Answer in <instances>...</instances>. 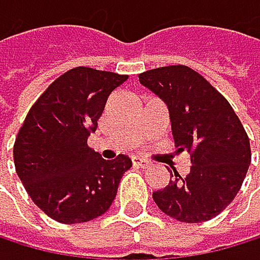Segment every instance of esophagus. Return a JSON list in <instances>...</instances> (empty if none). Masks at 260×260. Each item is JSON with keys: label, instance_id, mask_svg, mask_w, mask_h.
<instances>
[{"label": "esophagus", "instance_id": "34e87169", "mask_svg": "<svg viewBox=\"0 0 260 260\" xmlns=\"http://www.w3.org/2000/svg\"><path fill=\"white\" fill-rule=\"evenodd\" d=\"M133 164H134L136 167H140V168H148V167H151V164H149L148 160L140 159V157H133Z\"/></svg>", "mask_w": 260, "mask_h": 260}]
</instances>
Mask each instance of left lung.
<instances>
[{
    "label": "left lung",
    "instance_id": "left-lung-1",
    "mask_svg": "<svg viewBox=\"0 0 260 260\" xmlns=\"http://www.w3.org/2000/svg\"><path fill=\"white\" fill-rule=\"evenodd\" d=\"M139 81L168 107L178 153H190L187 176L175 170L165 188L153 192L160 211L184 223L211 220L229 206L251 164L249 139L231 104L185 65L154 68Z\"/></svg>",
    "mask_w": 260,
    "mask_h": 260
}]
</instances>
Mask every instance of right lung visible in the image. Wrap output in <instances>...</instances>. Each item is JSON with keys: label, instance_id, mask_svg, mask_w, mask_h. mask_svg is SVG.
<instances>
[{"label": "right lung", "instance_id": "right-lung-1", "mask_svg": "<svg viewBox=\"0 0 260 260\" xmlns=\"http://www.w3.org/2000/svg\"><path fill=\"white\" fill-rule=\"evenodd\" d=\"M127 76L78 67L56 79L27 112L14 145L17 175L27 195L65 224L103 215L115 200L127 156L106 160L87 139L106 101Z\"/></svg>", "mask_w": 260, "mask_h": 260}]
</instances>
